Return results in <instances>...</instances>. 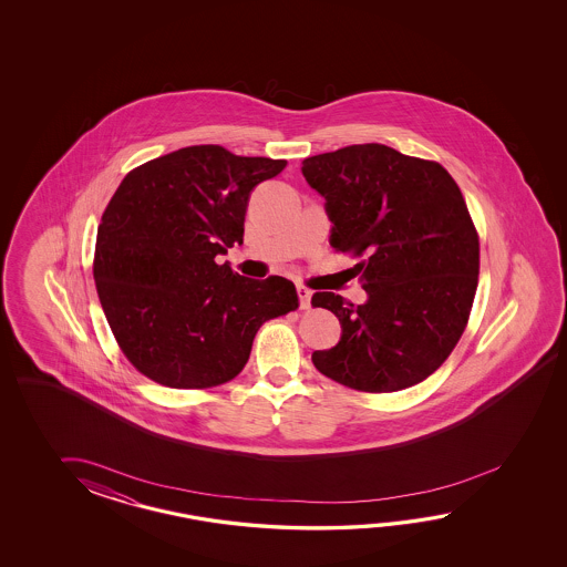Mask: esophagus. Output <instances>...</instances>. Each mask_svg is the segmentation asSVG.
I'll list each match as a JSON object with an SVG mask.
<instances>
[{"mask_svg":"<svg viewBox=\"0 0 567 567\" xmlns=\"http://www.w3.org/2000/svg\"><path fill=\"white\" fill-rule=\"evenodd\" d=\"M298 298H300L301 310H308L310 308V300H312V291L306 288V286H298Z\"/></svg>","mask_w":567,"mask_h":567,"instance_id":"34e87169","label":"esophagus"}]
</instances>
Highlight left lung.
Here are the masks:
<instances>
[{
    "mask_svg": "<svg viewBox=\"0 0 567 567\" xmlns=\"http://www.w3.org/2000/svg\"><path fill=\"white\" fill-rule=\"evenodd\" d=\"M301 174L326 200L330 245L364 255L354 266L364 303L312 296L342 328L313 367L371 393L422 383L456 347L478 286V235L458 184L440 164L383 144L306 157Z\"/></svg>",
    "mask_w": 567,
    "mask_h": 567,
    "instance_id": "1",
    "label": "left lung"
}]
</instances>
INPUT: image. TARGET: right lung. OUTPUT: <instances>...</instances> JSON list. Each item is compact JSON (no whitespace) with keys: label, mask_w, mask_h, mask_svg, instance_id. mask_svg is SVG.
Returning a JSON list of instances; mask_svg holds the SVG:
<instances>
[{"label":"right lung","mask_w":567,"mask_h":567,"mask_svg":"<svg viewBox=\"0 0 567 567\" xmlns=\"http://www.w3.org/2000/svg\"><path fill=\"white\" fill-rule=\"evenodd\" d=\"M286 159L190 145L132 169L96 230V293L133 367L174 389L227 383L264 322L298 308L286 278L218 266L243 243L249 196Z\"/></svg>","instance_id":"add662e5"}]
</instances>
